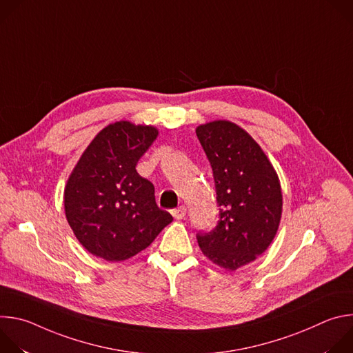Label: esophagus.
Returning <instances> with one entry per match:
<instances>
[{"instance_id": "34e87169", "label": "esophagus", "mask_w": 353, "mask_h": 353, "mask_svg": "<svg viewBox=\"0 0 353 353\" xmlns=\"http://www.w3.org/2000/svg\"><path fill=\"white\" fill-rule=\"evenodd\" d=\"M185 214H187V208L184 205H181L176 210H172V215L174 219H183L185 216Z\"/></svg>"}]
</instances>
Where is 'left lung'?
Returning <instances> with one entry per match:
<instances>
[{
  "label": "left lung",
  "mask_w": 353,
  "mask_h": 353,
  "mask_svg": "<svg viewBox=\"0 0 353 353\" xmlns=\"http://www.w3.org/2000/svg\"><path fill=\"white\" fill-rule=\"evenodd\" d=\"M196 137L211 163L219 221L196 240L214 264L228 271L254 261L274 240L282 215L278 174L261 146L228 120L198 125Z\"/></svg>",
  "instance_id": "obj_1"
}]
</instances>
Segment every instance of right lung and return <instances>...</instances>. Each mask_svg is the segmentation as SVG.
<instances>
[{"label": "right lung", "mask_w": 353, "mask_h": 353, "mask_svg": "<svg viewBox=\"0 0 353 353\" xmlns=\"http://www.w3.org/2000/svg\"><path fill=\"white\" fill-rule=\"evenodd\" d=\"M152 125L117 121L100 131L74 168L65 190L67 221L90 254L117 263L145 250L173 216L135 169L158 137Z\"/></svg>", "instance_id": "obj_1"}]
</instances>
